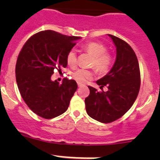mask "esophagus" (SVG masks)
<instances>
[{"label":"esophagus","mask_w":160,"mask_h":160,"mask_svg":"<svg viewBox=\"0 0 160 160\" xmlns=\"http://www.w3.org/2000/svg\"><path fill=\"white\" fill-rule=\"evenodd\" d=\"M77 84H78L79 88H80V87L83 86V84H82V83H77Z\"/></svg>","instance_id":"esophagus-1"}]
</instances>
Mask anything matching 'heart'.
<instances>
[{
  "mask_svg": "<svg viewBox=\"0 0 160 160\" xmlns=\"http://www.w3.org/2000/svg\"><path fill=\"white\" fill-rule=\"evenodd\" d=\"M84 49L94 57L93 65L100 72H107L112 63L111 55L106 52L107 48L104 45L98 42H89L84 46ZM67 65L70 67H75L77 65V52L72 49L67 55ZM93 73L91 70L85 69H79L72 73V77L78 83H85L87 80L93 77Z\"/></svg>",
  "mask_w": 160,
  "mask_h": 160,
  "instance_id": "heart-1",
  "label": "heart"
}]
</instances>
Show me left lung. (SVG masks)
<instances>
[{
  "mask_svg": "<svg viewBox=\"0 0 160 160\" xmlns=\"http://www.w3.org/2000/svg\"><path fill=\"white\" fill-rule=\"evenodd\" d=\"M116 47V60L104 77L97 81L102 89L98 92L88 86L90 94L85 99L86 111L92 118L102 123H110L120 118L136 100L140 89V70L134 50L124 40L108 35Z\"/></svg>",
  "mask_w": 160,
  "mask_h": 160,
  "instance_id": "obj_1",
  "label": "left lung"
}]
</instances>
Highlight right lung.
<instances>
[{
  "label": "right lung",
  "mask_w": 160,
  "mask_h": 160,
  "mask_svg": "<svg viewBox=\"0 0 160 160\" xmlns=\"http://www.w3.org/2000/svg\"><path fill=\"white\" fill-rule=\"evenodd\" d=\"M80 37L52 30L38 32L25 43L18 56L16 81L25 104L34 113L50 119L63 114L77 89L75 80L52 81L54 70L67 67V55Z\"/></svg>",
  "instance_id": "1"
}]
</instances>
